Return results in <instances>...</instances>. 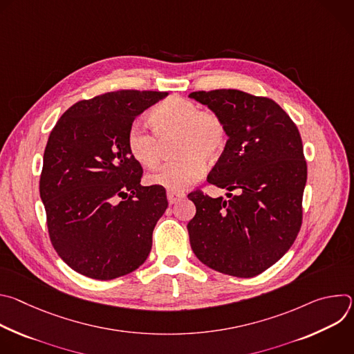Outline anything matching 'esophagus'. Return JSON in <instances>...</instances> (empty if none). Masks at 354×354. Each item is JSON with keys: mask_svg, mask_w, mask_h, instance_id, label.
Segmentation results:
<instances>
[{"mask_svg": "<svg viewBox=\"0 0 354 354\" xmlns=\"http://www.w3.org/2000/svg\"><path fill=\"white\" fill-rule=\"evenodd\" d=\"M167 197H168V203H169V205H175V203H178L179 200H182V198L185 197V193H182V192H172V190H168Z\"/></svg>", "mask_w": 354, "mask_h": 354, "instance_id": "34e87169", "label": "esophagus"}]
</instances>
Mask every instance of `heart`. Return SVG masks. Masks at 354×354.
Segmentation results:
<instances>
[{"label": "heart", "mask_w": 354, "mask_h": 354, "mask_svg": "<svg viewBox=\"0 0 354 354\" xmlns=\"http://www.w3.org/2000/svg\"><path fill=\"white\" fill-rule=\"evenodd\" d=\"M156 133L141 124L127 131L129 153L141 167L153 169L162 157V141H174L178 160L149 176V182L172 192H182L196 183L205 172V161H216L224 151L227 130L221 118L200 108L189 99L169 96L149 113Z\"/></svg>", "instance_id": "obj_1"}]
</instances>
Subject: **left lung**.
Instances as JSON below:
<instances>
[{
    "mask_svg": "<svg viewBox=\"0 0 354 354\" xmlns=\"http://www.w3.org/2000/svg\"><path fill=\"white\" fill-rule=\"evenodd\" d=\"M190 99L224 122L227 144L207 182L235 196L201 192L187 223L190 246L206 266L235 277H254L294 243L302 220L307 162L297 126L269 97L238 89L198 91Z\"/></svg>",
    "mask_w": 354,
    "mask_h": 354,
    "instance_id": "left-lung-1",
    "label": "left lung"
}]
</instances>
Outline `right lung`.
<instances>
[{"label": "right lung", "mask_w": 354, "mask_h": 354, "mask_svg": "<svg viewBox=\"0 0 354 354\" xmlns=\"http://www.w3.org/2000/svg\"><path fill=\"white\" fill-rule=\"evenodd\" d=\"M167 95L118 91L81 100L50 133L39 185L48 235L59 257L86 277L129 274L153 246L168 200L162 186H141L142 168L126 137Z\"/></svg>", "instance_id": "obj_1"}]
</instances>
